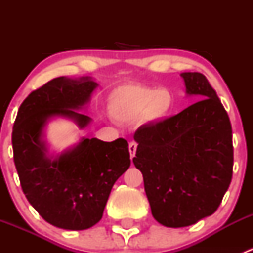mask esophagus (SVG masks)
<instances>
[{
  "label": "esophagus",
  "mask_w": 253,
  "mask_h": 253,
  "mask_svg": "<svg viewBox=\"0 0 253 253\" xmlns=\"http://www.w3.org/2000/svg\"><path fill=\"white\" fill-rule=\"evenodd\" d=\"M128 150H129V155H131V159L136 155V150H137V143L136 142H131L128 145Z\"/></svg>",
  "instance_id": "34e87169"
}]
</instances>
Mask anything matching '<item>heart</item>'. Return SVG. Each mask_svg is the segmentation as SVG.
Returning <instances> with one entry per match:
<instances>
[{"label":"heart","instance_id":"1","mask_svg":"<svg viewBox=\"0 0 253 253\" xmlns=\"http://www.w3.org/2000/svg\"><path fill=\"white\" fill-rule=\"evenodd\" d=\"M174 108V98L168 89H154L141 84L117 86L108 99L109 112L120 122L158 125L165 121Z\"/></svg>","mask_w":253,"mask_h":253}]
</instances>
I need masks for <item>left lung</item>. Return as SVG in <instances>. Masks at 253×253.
<instances>
[{
    "instance_id": "8db88e82",
    "label": "left lung",
    "mask_w": 253,
    "mask_h": 253,
    "mask_svg": "<svg viewBox=\"0 0 253 253\" xmlns=\"http://www.w3.org/2000/svg\"><path fill=\"white\" fill-rule=\"evenodd\" d=\"M186 94L201 99L158 125H143L133 164L141 170L155 220L192 225L220 206L233 176V131L228 112L202 73L183 72Z\"/></svg>"
}]
</instances>
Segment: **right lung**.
Here are the masks:
<instances>
[{
  "label": "right lung",
  "mask_w": 253,
  "mask_h": 253,
  "mask_svg": "<svg viewBox=\"0 0 253 253\" xmlns=\"http://www.w3.org/2000/svg\"><path fill=\"white\" fill-rule=\"evenodd\" d=\"M98 83L90 77H58L32 91L20 105L12 132L13 159L29 203L51 225L85 230L101 219L111 188L131 165L128 143L83 138L60 154H50L44 129L55 117L79 128L91 122L79 112Z\"/></svg>",
  "instance_id": "1"
}]
</instances>
